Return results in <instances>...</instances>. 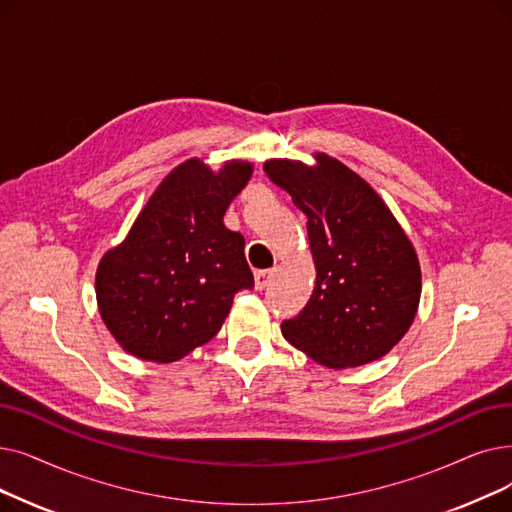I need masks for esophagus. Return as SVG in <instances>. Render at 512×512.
<instances>
[{"label": "esophagus", "mask_w": 512, "mask_h": 512, "mask_svg": "<svg viewBox=\"0 0 512 512\" xmlns=\"http://www.w3.org/2000/svg\"><path fill=\"white\" fill-rule=\"evenodd\" d=\"M272 278H274V270H259V272H255V288H257V291H263V288L270 284Z\"/></svg>", "instance_id": "esophagus-1"}]
</instances>
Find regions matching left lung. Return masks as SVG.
I'll list each match as a JSON object with an SVG mask.
<instances>
[{
  "label": "left lung",
  "mask_w": 512,
  "mask_h": 512,
  "mask_svg": "<svg viewBox=\"0 0 512 512\" xmlns=\"http://www.w3.org/2000/svg\"><path fill=\"white\" fill-rule=\"evenodd\" d=\"M316 159L263 167L305 213L316 263L314 293L282 335L322 366L353 368L383 358L408 332L420 265L383 198L337 159Z\"/></svg>",
  "instance_id": "obj_1"
}]
</instances>
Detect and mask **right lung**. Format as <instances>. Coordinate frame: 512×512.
Listing matches in <instances>:
<instances>
[{
	"label": "right lung",
	"mask_w": 512,
	"mask_h": 512,
	"mask_svg": "<svg viewBox=\"0 0 512 512\" xmlns=\"http://www.w3.org/2000/svg\"><path fill=\"white\" fill-rule=\"evenodd\" d=\"M253 165L230 161L213 173L203 161L175 167L96 274L102 320L140 360L169 364L209 343L234 295L253 288L244 238L224 215Z\"/></svg>",
	"instance_id": "obj_1"
}]
</instances>
